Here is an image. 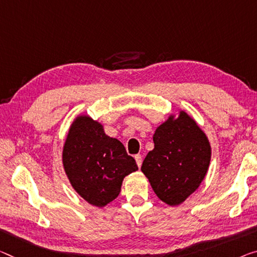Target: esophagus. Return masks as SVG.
Listing matches in <instances>:
<instances>
[{
  "instance_id": "34e87169",
  "label": "esophagus",
  "mask_w": 257,
  "mask_h": 257,
  "mask_svg": "<svg viewBox=\"0 0 257 257\" xmlns=\"http://www.w3.org/2000/svg\"><path fill=\"white\" fill-rule=\"evenodd\" d=\"M134 159H136V162H137L138 167L140 168V167H141V164H142V157H141L140 154H138V155L134 156Z\"/></svg>"
}]
</instances>
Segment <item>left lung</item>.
<instances>
[{
    "label": "left lung",
    "mask_w": 257,
    "mask_h": 257,
    "mask_svg": "<svg viewBox=\"0 0 257 257\" xmlns=\"http://www.w3.org/2000/svg\"><path fill=\"white\" fill-rule=\"evenodd\" d=\"M154 149L142 163L159 199L169 206H179L194 193L207 175L211 147L206 134L185 111L170 116L156 128Z\"/></svg>",
    "instance_id": "left-lung-1"
}]
</instances>
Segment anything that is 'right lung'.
I'll list each match as a JSON object with an SVG mask.
<instances>
[{"label": "right lung", "mask_w": 257, "mask_h": 257, "mask_svg": "<svg viewBox=\"0 0 257 257\" xmlns=\"http://www.w3.org/2000/svg\"><path fill=\"white\" fill-rule=\"evenodd\" d=\"M62 160L74 191L100 208L116 199L123 179L138 170L124 145L106 136L102 124L86 115L71 124Z\"/></svg>", "instance_id": "1"}]
</instances>
